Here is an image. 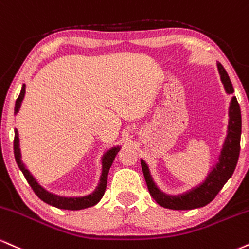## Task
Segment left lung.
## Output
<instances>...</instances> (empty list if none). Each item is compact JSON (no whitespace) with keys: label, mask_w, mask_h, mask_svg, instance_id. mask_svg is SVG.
Masks as SVG:
<instances>
[{"label":"left lung","mask_w":249,"mask_h":249,"mask_svg":"<svg viewBox=\"0 0 249 249\" xmlns=\"http://www.w3.org/2000/svg\"><path fill=\"white\" fill-rule=\"evenodd\" d=\"M219 73H220L221 81H223L225 89L229 94H233L232 83H231L229 74L226 70L220 63L217 64ZM240 137H241V112L239 102L235 96H233L230 105V122H229V133L221 155L219 157V163L209 175L207 179L198 186L197 189L192 190L188 194L179 196V197H171L166 196L160 191L155 186L151 179L150 174L147 164L141 160V166L143 175H144L145 183H147L149 194L153 199L160 204V206L170 210H194L198 207H203L214 199L215 196L219 194L225 183L230 179L233 172L235 170L236 163L240 154Z\"/></svg>","instance_id":"8db88e82"}]
</instances>
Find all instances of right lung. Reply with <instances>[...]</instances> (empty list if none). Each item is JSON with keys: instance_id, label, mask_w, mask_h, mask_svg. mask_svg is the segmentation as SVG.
<instances>
[{"instance_id": "obj_1", "label": "right lung", "mask_w": 249, "mask_h": 249, "mask_svg": "<svg viewBox=\"0 0 249 249\" xmlns=\"http://www.w3.org/2000/svg\"><path fill=\"white\" fill-rule=\"evenodd\" d=\"M24 93H25V85H23L18 98H17V100H16V104H15V113L18 112L20 102H22V100H23ZM118 151H119V148H113L112 150H109L106 155H105L104 160H102V175H101L100 184H99L98 189H96V191L94 192V194L87 196V197H83V198L58 197V196L49 194V192L45 191V190H44L42 186L38 185L36 180H35V178L30 175V172H29L24 168L22 160H20L19 144H18V133H17V129H15L14 154H15V160H16L17 165H18V168L20 169V170H22L23 175H24V177H25V179L28 180L29 185H30L31 189L34 190V192L37 195V197L40 198V199H42L43 201H45V203L49 204V205L58 207V209L71 210V211H74V210L87 209V207L94 206L95 204H98L102 198V196H104L105 191H106L108 171H109L110 165H112L113 160H114V159H115Z\"/></svg>"}]
</instances>
